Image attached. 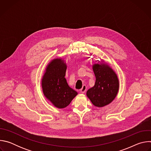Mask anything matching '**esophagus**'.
Segmentation results:
<instances>
[{"mask_svg":"<svg viewBox=\"0 0 151 151\" xmlns=\"http://www.w3.org/2000/svg\"><path fill=\"white\" fill-rule=\"evenodd\" d=\"M86 90H87V86H86L85 85H83L82 86V88L80 90V91L82 93H84L86 91Z\"/></svg>","mask_w":151,"mask_h":151,"instance_id":"1","label":"esophagus"}]
</instances>
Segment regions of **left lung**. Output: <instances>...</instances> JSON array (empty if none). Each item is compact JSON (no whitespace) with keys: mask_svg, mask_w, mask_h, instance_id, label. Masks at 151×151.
Returning <instances> with one entry per match:
<instances>
[{"mask_svg":"<svg viewBox=\"0 0 151 151\" xmlns=\"http://www.w3.org/2000/svg\"><path fill=\"white\" fill-rule=\"evenodd\" d=\"M97 61L93 65L96 82L94 87L87 91V96L95 106L101 107L115 99L119 83L117 75L108 64L99 60Z\"/></svg>","mask_w":151,"mask_h":151,"instance_id":"obj_1","label":"left lung"}]
</instances>
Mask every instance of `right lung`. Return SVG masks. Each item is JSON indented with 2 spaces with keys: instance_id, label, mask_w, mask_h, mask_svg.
<instances>
[{
  "instance_id": "1",
  "label": "right lung",
  "mask_w": 151,
  "mask_h": 151,
  "mask_svg": "<svg viewBox=\"0 0 151 151\" xmlns=\"http://www.w3.org/2000/svg\"><path fill=\"white\" fill-rule=\"evenodd\" d=\"M67 65L61 58L51 60L42 78V88L45 97L56 107H67L78 93L71 88L65 78Z\"/></svg>"
}]
</instances>
